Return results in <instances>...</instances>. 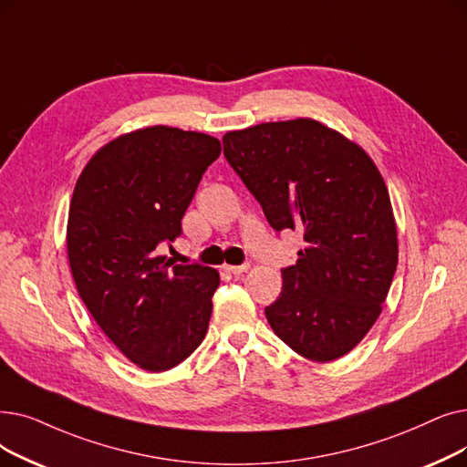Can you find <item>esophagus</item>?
<instances>
[{"mask_svg": "<svg viewBox=\"0 0 467 467\" xmlns=\"http://www.w3.org/2000/svg\"><path fill=\"white\" fill-rule=\"evenodd\" d=\"M248 269H250V265H225V271L231 273V275H234V276L244 275Z\"/></svg>", "mask_w": 467, "mask_h": 467, "instance_id": "34e87169", "label": "esophagus"}]
</instances>
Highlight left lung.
I'll return each mask as SVG.
<instances>
[{"label": "left lung", "instance_id": "obj_1", "mask_svg": "<svg viewBox=\"0 0 467 467\" xmlns=\"http://www.w3.org/2000/svg\"><path fill=\"white\" fill-rule=\"evenodd\" d=\"M223 152L271 227L306 240L265 307L273 332L315 362L348 355L378 320L399 261L391 198L374 160L313 118L227 131Z\"/></svg>", "mask_w": 467, "mask_h": 467}]
</instances>
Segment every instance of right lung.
Instances as JSON below:
<instances>
[{
    "label": "right lung",
    "instance_id": "add662e5",
    "mask_svg": "<svg viewBox=\"0 0 467 467\" xmlns=\"http://www.w3.org/2000/svg\"><path fill=\"white\" fill-rule=\"evenodd\" d=\"M219 139L170 126L121 133L79 173L67 252L79 297L135 367L164 372L204 339L219 273L158 255L173 242Z\"/></svg>",
    "mask_w": 467,
    "mask_h": 467
}]
</instances>
